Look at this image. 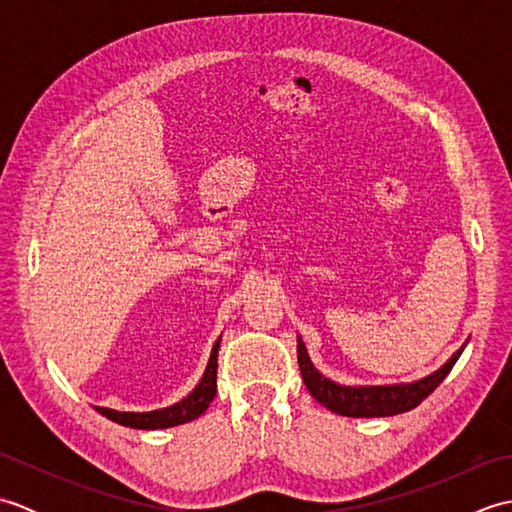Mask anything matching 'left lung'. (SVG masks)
Wrapping results in <instances>:
<instances>
[{"label": "left lung", "instance_id": "8db88e82", "mask_svg": "<svg viewBox=\"0 0 512 512\" xmlns=\"http://www.w3.org/2000/svg\"><path fill=\"white\" fill-rule=\"evenodd\" d=\"M464 347L466 343L433 374L424 376L420 380H413V383H398V385L350 387V385L334 383V380L325 378L319 369L312 365L306 343L301 341V336H297V361H299L303 383H306L312 398L321 402L325 409H330L332 413H339V416H347V418H385V416H396V413H405L413 407H418L420 402L427 398L444 378H447L451 367L464 352Z\"/></svg>", "mask_w": 512, "mask_h": 512}]
</instances>
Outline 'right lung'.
<instances>
[{
  "label": "right lung",
  "mask_w": 512,
  "mask_h": 512,
  "mask_svg": "<svg viewBox=\"0 0 512 512\" xmlns=\"http://www.w3.org/2000/svg\"><path fill=\"white\" fill-rule=\"evenodd\" d=\"M220 339H217L213 345L209 365H206L200 383L195 385V389L189 396H184L180 402H176V405L156 409V411H143V413L116 411L107 407H96V411H99L107 420L123 424V427H132V429H169L202 416L206 407L211 405V400L215 398V391H217V350H220Z\"/></svg>",
  "instance_id": "add662e5"
}]
</instances>
